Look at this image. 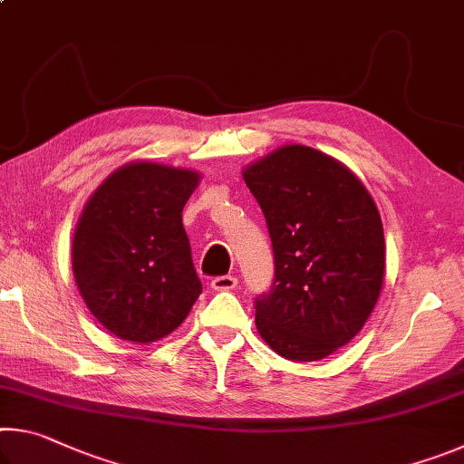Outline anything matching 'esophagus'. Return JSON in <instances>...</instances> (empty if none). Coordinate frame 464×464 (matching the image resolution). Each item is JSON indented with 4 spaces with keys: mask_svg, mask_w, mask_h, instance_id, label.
<instances>
[{
    "mask_svg": "<svg viewBox=\"0 0 464 464\" xmlns=\"http://www.w3.org/2000/svg\"><path fill=\"white\" fill-rule=\"evenodd\" d=\"M210 286H213V290H233L235 286H237V278L231 276V274H225V276L213 278Z\"/></svg>",
    "mask_w": 464,
    "mask_h": 464,
    "instance_id": "esophagus-1",
    "label": "esophagus"
}]
</instances>
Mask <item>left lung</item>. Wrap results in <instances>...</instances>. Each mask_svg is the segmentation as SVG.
Here are the masks:
<instances>
[{"label": "left lung", "instance_id": "left-lung-1", "mask_svg": "<svg viewBox=\"0 0 464 464\" xmlns=\"http://www.w3.org/2000/svg\"><path fill=\"white\" fill-rule=\"evenodd\" d=\"M243 179L274 251L272 288L256 298L257 332L295 362L334 354L381 295L384 235L374 200L348 168L304 145L276 149Z\"/></svg>", "mask_w": 464, "mask_h": 464}]
</instances>
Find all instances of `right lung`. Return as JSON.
Instances as JSON below:
<instances>
[{"mask_svg": "<svg viewBox=\"0 0 464 464\" xmlns=\"http://www.w3.org/2000/svg\"><path fill=\"white\" fill-rule=\"evenodd\" d=\"M198 178L161 163H127L85 204L73 237V276L92 315L121 340H161L202 293L182 225Z\"/></svg>", "mask_w": 464, "mask_h": 464, "instance_id": "right-lung-1", "label": "right lung"}]
</instances>
